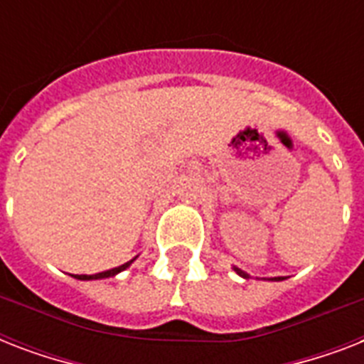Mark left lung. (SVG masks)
I'll return each instance as SVG.
<instances>
[{"instance_id": "obj_1", "label": "left lung", "mask_w": 364, "mask_h": 364, "mask_svg": "<svg viewBox=\"0 0 364 364\" xmlns=\"http://www.w3.org/2000/svg\"><path fill=\"white\" fill-rule=\"evenodd\" d=\"M234 270L238 272V274H240V276H242V277H249V274H245V272L240 270V268H234ZM274 279H283V277H274Z\"/></svg>"}]
</instances>
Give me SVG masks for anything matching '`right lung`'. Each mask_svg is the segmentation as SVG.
I'll return each mask as SVG.
<instances>
[{"instance_id": "obj_1", "label": "right lung", "mask_w": 364, "mask_h": 364, "mask_svg": "<svg viewBox=\"0 0 364 364\" xmlns=\"http://www.w3.org/2000/svg\"><path fill=\"white\" fill-rule=\"evenodd\" d=\"M130 262H126V264L119 266V268H111V270L107 272H100V274H94V276H73V277H77V279H102V277H111V276H115V274H119V272L124 270V268H128Z\"/></svg>"}]
</instances>
